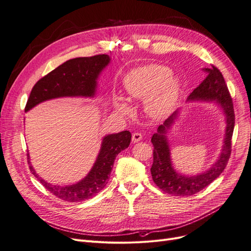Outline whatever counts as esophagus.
<instances>
[{"instance_id":"34e87169","label":"esophagus","mask_w":251,"mask_h":251,"mask_svg":"<svg viewBox=\"0 0 251 251\" xmlns=\"http://www.w3.org/2000/svg\"><path fill=\"white\" fill-rule=\"evenodd\" d=\"M141 139H143V136H141L140 133L134 132V133L132 134V143L136 144V143H138V141H140Z\"/></svg>"}]
</instances>
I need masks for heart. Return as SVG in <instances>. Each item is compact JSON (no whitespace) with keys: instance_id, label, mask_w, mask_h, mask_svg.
<instances>
[{"instance_id":"1","label":"heart","mask_w":251,"mask_h":251,"mask_svg":"<svg viewBox=\"0 0 251 251\" xmlns=\"http://www.w3.org/2000/svg\"><path fill=\"white\" fill-rule=\"evenodd\" d=\"M126 93L130 99L144 100L145 108L151 118L168 116L176 106L180 94V81L171 75V71L159 64L139 67L129 72L124 80ZM116 110L123 115L132 113V107L122 94L114 99Z\"/></svg>"}]
</instances>
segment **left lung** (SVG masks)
<instances>
[{"mask_svg":"<svg viewBox=\"0 0 251 251\" xmlns=\"http://www.w3.org/2000/svg\"><path fill=\"white\" fill-rule=\"evenodd\" d=\"M203 71L207 74V77L189 95L187 101L214 102L222 107L226 121L224 145L220 157L208 170L196 176H184L173 167L170 145L167 138L168 131L179 117V110L174 112L164 123L160 125L157 132L151 137V144L154 146V162L151 173L157 187L172 196H192L202 191L221 176L231 155L232 135L235 126V114L231 95L220 70L212 65L211 69H203Z\"/></svg>","mask_w":251,"mask_h":251,"instance_id":"1","label":"left lung"}]
</instances>
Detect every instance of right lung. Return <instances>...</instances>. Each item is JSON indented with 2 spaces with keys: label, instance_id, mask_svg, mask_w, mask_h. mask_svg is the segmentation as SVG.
<instances>
[{
  "label": "right lung",
  "instance_id": "right-lung-1",
  "mask_svg": "<svg viewBox=\"0 0 251 251\" xmlns=\"http://www.w3.org/2000/svg\"><path fill=\"white\" fill-rule=\"evenodd\" d=\"M110 61L111 57L106 54L77 57L65 61L36 83L27 100L25 112L43 101L59 97H93L100 75ZM130 141L131 133L127 130L105 135L102 138L99 156L89 173L77 183L70 186L51 184L40 177L27 156L29 169L43 186L59 199L68 202H81L92 198L106 186L116 157L120 151L129 147Z\"/></svg>",
  "mask_w": 251,
  "mask_h": 251
}]
</instances>
